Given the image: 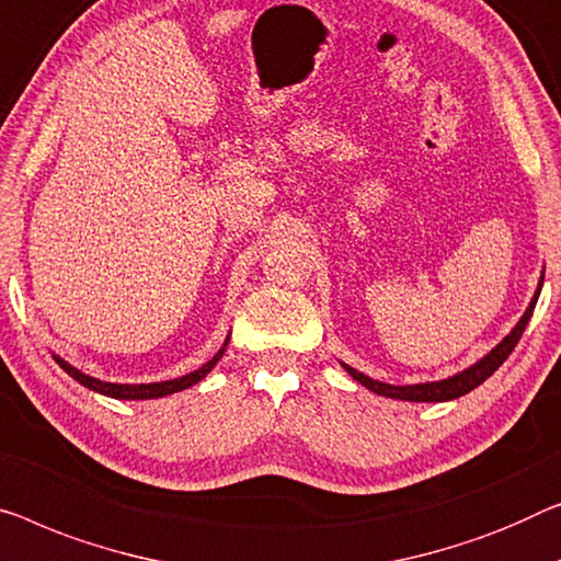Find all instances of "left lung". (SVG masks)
Instances as JSON below:
<instances>
[{
    "mask_svg": "<svg viewBox=\"0 0 561 561\" xmlns=\"http://www.w3.org/2000/svg\"><path fill=\"white\" fill-rule=\"evenodd\" d=\"M541 284H545V277L539 279V289L534 299L526 307V312L519 322H516V328L506 334L504 340L499 342V345L491 350L486 357H481L479 363L468 367V370L454 375V378H446V380H438V382H417V386H388V382H380V380H373L363 375L360 370H355V367H350L342 363V367L353 375V378L365 386L367 390L378 392V396H386V398H396V400H413V403H443V400H454V398H461L466 392H471L473 388H479L483 380L491 378L508 355L514 353L516 342L522 340V334L526 330V322H529V317L534 312V307H537V299H539V291H541Z\"/></svg>",
    "mask_w": 561,
    "mask_h": 561,
    "instance_id": "8db88e82",
    "label": "left lung"
}]
</instances>
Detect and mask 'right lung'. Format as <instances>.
I'll return each instance as SVG.
<instances>
[{"mask_svg": "<svg viewBox=\"0 0 561 561\" xmlns=\"http://www.w3.org/2000/svg\"><path fill=\"white\" fill-rule=\"evenodd\" d=\"M227 345H229V337H227V342H224V347L219 350V353H216L206 365H201L198 370L183 375V378H175V380L146 382V386H118V382H103V380H98V378H90V375L80 373L78 367L67 365V363L62 360V357H57V355H55V363L60 365L62 370H65L67 375H70V378L78 380L80 386H85V388L95 390V392H103V396H107V398H118V400H148V398L171 396V392H179V390H186V388H191V386H196V382L204 380L206 375L211 373V367L221 360V355H224V350H227Z\"/></svg>", "mask_w": 561, "mask_h": 561, "instance_id": "obj_1", "label": "right lung"}]
</instances>
